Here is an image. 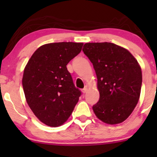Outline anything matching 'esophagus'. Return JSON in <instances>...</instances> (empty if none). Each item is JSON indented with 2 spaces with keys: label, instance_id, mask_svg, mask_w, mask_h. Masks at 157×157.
<instances>
[{
  "label": "esophagus",
  "instance_id": "esophagus-1",
  "mask_svg": "<svg viewBox=\"0 0 157 157\" xmlns=\"http://www.w3.org/2000/svg\"><path fill=\"white\" fill-rule=\"evenodd\" d=\"M87 89H87V86H86V87L84 88V89H82V93H83V94L86 93V91H87Z\"/></svg>",
  "mask_w": 157,
  "mask_h": 157
}]
</instances>
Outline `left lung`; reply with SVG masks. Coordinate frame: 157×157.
I'll return each instance as SVG.
<instances>
[{"mask_svg": "<svg viewBox=\"0 0 157 157\" xmlns=\"http://www.w3.org/2000/svg\"><path fill=\"white\" fill-rule=\"evenodd\" d=\"M84 54L93 63L100 98L94 112L106 124H117L127 119L141 93L142 74L128 50L112 43H86Z\"/></svg>", "mask_w": 157, "mask_h": 157, "instance_id": "obj_1", "label": "left lung"}]
</instances>
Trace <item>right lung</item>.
<instances>
[{"mask_svg": "<svg viewBox=\"0 0 157 157\" xmlns=\"http://www.w3.org/2000/svg\"><path fill=\"white\" fill-rule=\"evenodd\" d=\"M83 43L60 42L39 47L25 66L22 79L27 104L47 126L62 125L74 111L81 92L66 68Z\"/></svg>", "mask_w": 157, "mask_h": 157, "instance_id": "1", "label": "right lung"}]
</instances>
